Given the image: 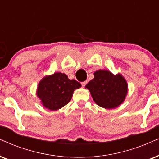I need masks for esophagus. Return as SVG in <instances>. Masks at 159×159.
Listing matches in <instances>:
<instances>
[{
    "instance_id": "obj_1",
    "label": "esophagus",
    "mask_w": 159,
    "mask_h": 159,
    "mask_svg": "<svg viewBox=\"0 0 159 159\" xmlns=\"http://www.w3.org/2000/svg\"><path fill=\"white\" fill-rule=\"evenodd\" d=\"M86 84H87V81H84L81 83V85H82V86H84H84L86 85Z\"/></svg>"
}]
</instances>
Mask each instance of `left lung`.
Returning <instances> with one entry per match:
<instances>
[{"label": "left lung", "mask_w": 159, "mask_h": 159, "mask_svg": "<svg viewBox=\"0 0 159 159\" xmlns=\"http://www.w3.org/2000/svg\"><path fill=\"white\" fill-rule=\"evenodd\" d=\"M85 87L89 90L94 101L100 107L114 108L123 103L128 93V84L121 74L99 70Z\"/></svg>", "instance_id": "1"}]
</instances>
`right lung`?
I'll list each match as a JSON object with an SVG mask.
<instances>
[{"mask_svg": "<svg viewBox=\"0 0 159 159\" xmlns=\"http://www.w3.org/2000/svg\"><path fill=\"white\" fill-rule=\"evenodd\" d=\"M81 86L75 80H70L61 73L44 77L38 84L37 94L42 104L51 111H56L69 103L74 90Z\"/></svg>", "mask_w": 159, "mask_h": 159, "instance_id": "obj_1", "label": "right lung"}]
</instances>
